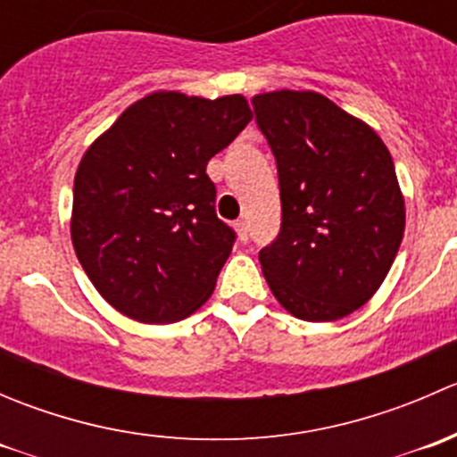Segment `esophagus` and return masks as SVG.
<instances>
[{"label":"esophagus","instance_id":"34e87169","mask_svg":"<svg viewBox=\"0 0 457 457\" xmlns=\"http://www.w3.org/2000/svg\"><path fill=\"white\" fill-rule=\"evenodd\" d=\"M234 228H237L238 238H241V241L245 243V241H247V237H250V228H247L245 220H237V223H234Z\"/></svg>","mask_w":457,"mask_h":457}]
</instances>
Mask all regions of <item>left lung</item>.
I'll return each mask as SVG.
<instances>
[{
  "instance_id": "left-lung-1",
  "label": "left lung",
  "mask_w": 457,
  "mask_h": 457,
  "mask_svg": "<svg viewBox=\"0 0 457 457\" xmlns=\"http://www.w3.org/2000/svg\"><path fill=\"white\" fill-rule=\"evenodd\" d=\"M276 156L283 220L258 252L292 316L329 322L378 292L404 234V199L380 137L327 96L274 90L252 99Z\"/></svg>"
}]
</instances>
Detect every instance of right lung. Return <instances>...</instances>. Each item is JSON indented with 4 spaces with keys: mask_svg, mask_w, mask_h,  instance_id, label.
Listing matches in <instances>:
<instances>
[{
    "mask_svg": "<svg viewBox=\"0 0 457 457\" xmlns=\"http://www.w3.org/2000/svg\"><path fill=\"white\" fill-rule=\"evenodd\" d=\"M252 121L243 95L159 90L95 139L75 174L71 237L96 292L123 316L165 325L212 296L234 245L207 161Z\"/></svg>",
    "mask_w": 457,
    "mask_h": 457,
    "instance_id": "right-lung-1",
    "label": "right lung"
}]
</instances>
